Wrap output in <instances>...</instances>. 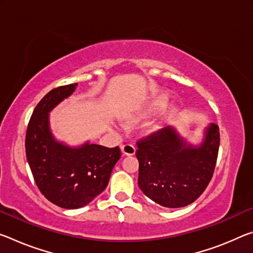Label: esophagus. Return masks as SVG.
Instances as JSON below:
<instances>
[{"instance_id":"1","label":"esophagus","mask_w":253,"mask_h":253,"mask_svg":"<svg viewBox=\"0 0 253 253\" xmlns=\"http://www.w3.org/2000/svg\"><path fill=\"white\" fill-rule=\"evenodd\" d=\"M120 148H122V152L125 155H134L136 152V147L131 144H125V145L120 146Z\"/></svg>"}]
</instances>
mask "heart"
I'll list each match as a JSON object with an SVG mask.
<instances>
[{"label": "heart", "instance_id": "1", "mask_svg": "<svg viewBox=\"0 0 253 253\" xmlns=\"http://www.w3.org/2000/svg\"><path fill=\"white\" fill-rule=\"evenodd\" d=\"M166 102H167V97H160L158 99V101H156V106L163 107L164 105H166Z\"/></svg>", "mask_w": 253, "mask_h": 253}]
</instances>
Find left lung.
<instances>
[{
	"mask_svg": "<svg viewBox=\"0 0 253 253\" xmlns=\"http://www.w3.org/2000/svg\"><path fill=\"white\" fill-rule=\"evenodd\" d=\"M138 186L159 205L178 208L194 203L213 177L219 147V128L211 124L199 146L183 141L174 128L138 139Z\"/></svg>",
	"mask_w": 253,
	"mask_h": 253,
	"instance_id": "1",
	"label": "left lung"
}]
</instances>
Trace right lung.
I'll return each instance as SVG.
<instances>
[{"label":"right lung","mask_w":253,"mask_h":253,"mask_svg":"<svg viewBox=\"0 0 253 253\" xmlns=\"http://www.w3.org/2000/svg\"><path fill=\"white\" fill-rule=\"evenodd\" d=\"M78 83L55 87L40 100L26 133V155L40 192L55 205L75 210L106 189L111 171L122 156L118 146L85 143L78 148L55 141L48 114L70 97Z\"/></svg>","instance_id":"obj_1"}]
</instances>
